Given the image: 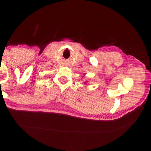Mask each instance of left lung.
<instances>
[{
	"label": "left lung",
	"instance_id": "1",
	"mask_svg": "<svg viewBox=\"0 0 151 151\" xmlns=\"http://www.w3.org/2000/svg\"><path fill=\"white\" fill-rule=\"evenodd\" d=\"M86 83H87V82H86V81L84 82V84H86Z\"/></svg>",
	"mask_w": 151,
	"mask_h": 151
}]
</instances>
